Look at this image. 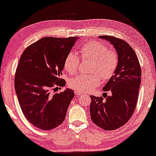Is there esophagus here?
Wrapping results in <instances>:
<instances>
[{"instance_id": "esophagus-1", "label": "esophagus", "mask_w": 156, "mask_h": 156, "mask_svg": "<svg viewBox=\"0 0 156 156\" xmlns=\"http://www.w3.org/2000/svg\"><path fill=\"white\" fill-rule=\"evenodd\" d=\"M75 93H76V95H77V96H80V95H84V94H83V93H81V92H80V91H76Z\"/></svg>"}]
</instances>
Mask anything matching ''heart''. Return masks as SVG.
I'll return each instance as SVG.
<instances>
[{"mask_svg": "<svg viewBox=\"0 0 156 156\" xmlns=\"http://www.w3.org/2000/svg\"><path fill=\"white\" fill-rule=\"evenodd\" d=\"M81 58L90 59L91 63L89 74H80L69 80L70 87L78 91L86 93L95 88L101 83V78L106 81L115 73L119 63V56L117 51L105 44L98 41H90L80 48ZM80 64V58L77 54L70 52L66 56L64 67L70 73L77 71Z\"/></svg>", "mask_w": 156, "mask_h": 156, "instance_id": "obj_1", "label": "heart"}]
</instances>
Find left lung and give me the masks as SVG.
<instances>
[{
    "instance_id": "8db88e82",
    "label": "left lung",
    "mask_w": 156,
    "mask_h": 156,
    "mask_svg": "<svg viewBox=\"0 0 156 156\" xmlns=\"http://www.w3.org/2000/svg\"><path fill=\"white\" fill-rule=\"evenodd\" d=\"M115 47L119 56L116 71L103 91H111L112 95H90V112L93 123L106 131L124 126L134 112L136 106L141 69L134 50L126 41L113 36H99Z\"/></svg>"
}]
</instances>
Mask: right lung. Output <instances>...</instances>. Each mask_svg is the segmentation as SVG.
<instances>
[{
  "instance_id": "obj_1",
  "label": "right lung",
  "mask_w": 156,
  "mask_h": 156,
  "mask_svg": "<svg viewBox=\"0 0 156 156\" xmlns=\"http://www.w3.org/2000/svg\"><path fill=\"white\" fill-rule=\"evenodd\" d=\"M76 39L44 37L28 46L20 58L15 92L26 119L37 128L51 130L64 121L74 92L66 89L51 95V90L66 84L60 76Z\"/></svg>"
}]
</instances>
